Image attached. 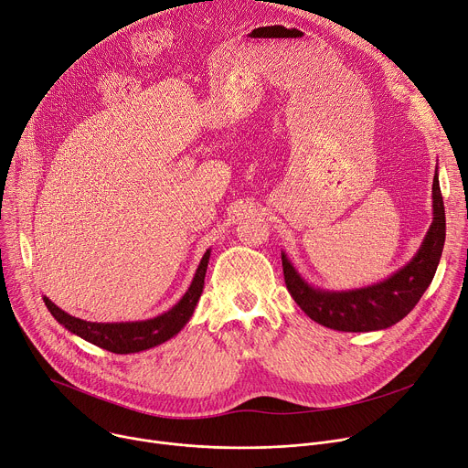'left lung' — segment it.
<instances>
[{
    "instance_id": "8db88e82",
    "label": "left lung",
    "mask_w": 468,
    "mask_h": 468,
    "mask_svg": "<svg viewBox=\"0 0 468 468\" xmlns=\"http://www.w3.org/2000/svg\"><path fill=\"white\" fill-rule=\"evenodd\" d=\"M446 239V215L439 186L433 177V223L414 259L391 277L354 291H322L311 286L281 253L286 289L302 311L318 324L337 332H375L398 324L420 302L435 277Z\"/></svg>"
}]
</instances>
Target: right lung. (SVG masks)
I'll list each match as a JSON object with an SVG mask.
<instances>
[{
  "label": "right lung",
  "mask_w": 468,
  "mask_h": 468,
  "mask_svg": "<svg viewBox=\"0 0 468 468\" xmlns=\"http://www.w3.org/2000/svg\"><path fill=\"white\" fill-rule=\"evenodd\" d=\"M207 249L198 268L193 277V282L187 289V292L182 296L172 309L166 313L150 318V320H138V322H88L77 316H70L69 313L61 311L56 303H52L47 296L45 305L48 307L50 314L65 326L70 334L82 337L84 341L97 345L104 350L114 352V354H131L148 350L152 346H157L170 337H174L179 330H182L189 318L193 316V311L198 303V298L204 289V277L209 262Z\"/></svg>",
  "instance_id": "obj_1"
}]
</instances>
